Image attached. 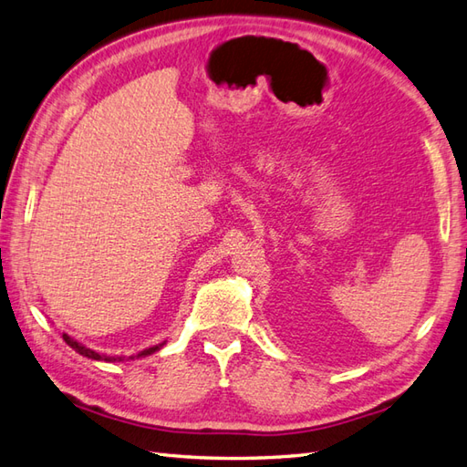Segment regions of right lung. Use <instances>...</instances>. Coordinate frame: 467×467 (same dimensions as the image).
<instances>
[{
	"label": "right lung",
	"mask_w": 467,
	"mask_h": 467,
	"mask_svg": "<svg viewBox=\"0 0 467 467\" xmlns=\"http://www.w3.org/2000/svg\"><path fill=\"white\" fill-rule=\"evenodd\" d=\"M64 341L66 344L69 346V348H74L78 354H81V356H86V358H91V359H103V361H123V358H109V356H101V354H98V351H93V349H89V348H86V346H81L79 341H76L74 337H69L67 334H64ZM165 344V341H163ZM163 344H158V346H153V348H148V349H143V351H140V354L136 356V358H146V356H151V354H155V351L158 349H161L163 348ZM130 359H133V356L130 358Z\"/></svg>",
	"instance_id": "obj_1"
}]
</instances>
